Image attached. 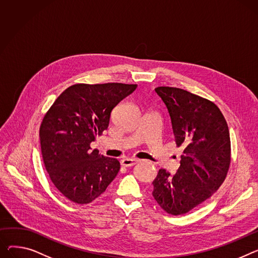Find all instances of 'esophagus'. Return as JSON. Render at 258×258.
<instances>
[{
  "label": "esophagus",
  "instance_id": "34e87169",
  "mask_svg": "<svg viewBox=\"0 0 258 258\" xmlns=\"http://www.w3.org/2000/svg\"><path fill=\"white\" fill-rule=\"evenodd\" d=\"M138 163H139V160H137V159H124V160H122L121 165L123 167H131V166H134Z\"/></svg>",
  "mask_w": 258,
  "mask_h": 258
}]
</instances>
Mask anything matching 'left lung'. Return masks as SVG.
Returning a JSON list of instances; mask_svg holds the SVG:
<instances>
[{"label": "left lung", "instance_id": "obj_1", "mask_svg": "<svg viewBox=\"0 0 258 258\" xmlns=\"http://www.w3.org/2000/svg\"><path fill=\"white\" fill-rule=\"evenodd\" d=\"M156 92L170 114L176 147L183 151L173 176L159 170L152 195L166 213L184 215L214 195L225 180L231 160L229 130L210 99L167 86Z\"/></svg>", "mask_w": 258, "mask_h": 258}]
</instances>
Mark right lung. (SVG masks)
<instances>
[{
    "mask_svg": "<svg viewBox=\"0 0 258 258\" xmlns=\"http://www.w3.org/2000/svg\"><path fill=\"white\" fill-rule=\"evenodd\" d=\"M136 88V84H75L45 113L39 130L43 164L68 200L92 202L118 174V160L91 150L90 144L108 128L118 102Z\"/></svg>",
    "mask_w": 258,
    "mask_h": 258,
    "instance_id": "add662e5",
    "label": "right lung"
}]
</instances>
